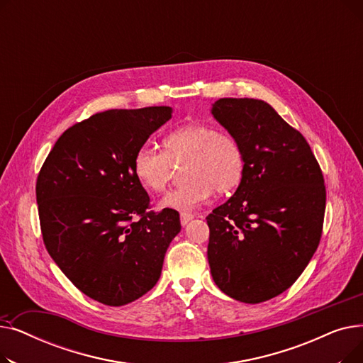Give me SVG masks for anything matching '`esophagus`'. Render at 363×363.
<instances>
[{"instance_id": "34e87169", "label": "esophagus", "mask_w": 363, "mask_h": 363, "mask_svg": "<svg viewBox=\"0 0 363 363\" xmlns=\"http://www.w3.org/2000/svg\"><path fill=\"white\" fill-rule=\"evenodd\" d=\"M193 218H194V215H191V213H181V225L185 226Z\"/></svg>"}]
</instances>
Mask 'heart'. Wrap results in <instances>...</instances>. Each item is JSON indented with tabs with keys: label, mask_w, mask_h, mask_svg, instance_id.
<instances>
[{
	"label": "heart",
	"mask_w": 363,
	"mask_h": 363,
	"mask_svg": "<svg viewBox=\"0 0 363 363\" xmlns=\"http://www.w3.org/2000/svg\"><path fill=\"white\" fill-rule=\"evenodd\" d=\"M186 182L166 194L160 206L189 212L208 201L215 193H230L244 175V152L230 132L204 123L185 125L163 138V151L143 145L133 156V174L151 193H162L170 184L175 167Z\"/></svg>",
	"instance_id": "1"
}]
</instances>
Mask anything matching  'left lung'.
Wrapping results in <instances>:
<instances>
[{
    "mask_svg": "<svg viewBox=\"0 0 363 363\" xmlns=\"http://www.w3.org/2000/svg\"><path fill=\"white\" fill-rule=\"evenodd\" d=\"M213 118L244 152L234 196L208 215L207 259L215 284L242 303L290 289L315 255L327 191L301 133L262 100L220 99Z\"/></svg>",
    "mask_w": 363,
    "mask_h": 363,
    "instance_id": "left-lung-1",
    "label": "left lung"
}]
</instances>
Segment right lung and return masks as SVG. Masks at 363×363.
Here are the masks:
<instances>
[{"label":"right lung","mask_w":363,"mask_h":363,"mask_svg":"<svg viewBox=\"0 0 363 363\" xmlns=\"http://www.w3.org/2000/svg\"><path fill=\"white\" fill-rule=\"evenodd\" d=\"M170 118L166 106L92 114L63 132L38 175L50 256L76 289L107 306L155 287L181 231L177 211L147 212L150 197L132 166L137 150Z\"/></svg>","instance_id":"right-lung-1"}]
</instances>
